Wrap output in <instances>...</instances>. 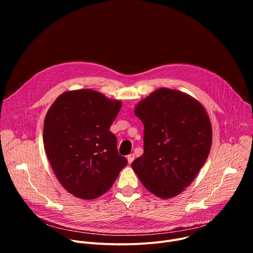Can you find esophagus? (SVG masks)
<instances>
[{
	"label": "esophagus",
	"mask_w": 253,
	"mask_h": 253,
	"mask_svg": "<svg viewBox=\"0 0 253 253\" xmlns=\"http://www.w3.org/2000/svg\"><path fill=\"white\" fill-rule=\"evenodd\" d=\"M127 160H128V163L131 164V163L133 162V160H134V155H133V154H129V155L127 156Z\"/></svg>",
	"instance_id": "esophagus-1"
}]
</instances>
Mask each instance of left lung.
I'll use <instances>...</instances> for the list:
<instances>
[{
    "label": "left lung",
    "instance_id": "obj_1",
    "mask_svg": "<svg viewBox=\"0 0 253 253\" xmlns=\"http://www.w3.org/2000/svg\"><path fill=\"white\" fill-rule=\"evenodd\" d=\"M144 152L132 168L152 194L167 199L188 187L206 161L212 127L205 108L183 92L160 88L141 100Z\"/></svg>",
    "mask_w": 253,
    "mask_h": 253
}]
</instances>
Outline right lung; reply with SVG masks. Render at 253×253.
Returning <instances> with one entry per match:
<instances>
[{
  "mask_svg": "<svg viewBox=\"0 0 253 253\" xmlns=\"http://www.w3.org/2000/svg\"><path fill=\"white\" fill-rule=\"evenodd\" d=\"M121 106V101L91 89L64 92L51 105L44 121V147L69 193L95 199L112 187L127 165L109 131Z\"/></svg>",
  "mask_w": 253,
  "mask_h": 253,
  "instance_id": "add662e5",
  "label": "right lung"
}]
</instances>
